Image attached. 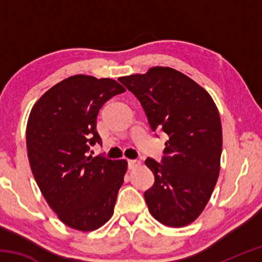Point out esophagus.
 Listing matches in <instances>:
<instances>
[{
    "label": "esophagus",
    "mask_w": 262,
    "mask_h": 262,
    "mask_svg": "<svg viewBox=\"0 0 262 262\" xmlns=\"http://www.w3.org/2000/svg\"><path fill=\"white\" fill-rule=\"evenodd\" d=\"M140 165V161H136V159H128V166L129 168H134Z\"/></svg>",
    "instance_id": "34e87169"
}]
</instances>
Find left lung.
Wrapping results in <instances>:
<instances>
[{"label":"left lung","mask_w":262,"mask_h":262,"mask_svg":"<svg viewBox=\"0 0 262 262\" xmlns=\"http://www.w3.org/2000/svg\"><path fill=\"white\" fill-rule=\"evenodd\" d=\"M143 107L149 125L167 134L162 163L145 159L155 174L144 192L150 214L171 228L201 215L220 174L222 125L210 95L178 70L154 67L119 78Z\"/></svg>","instance_id":"8db88e82"}]
</instances>
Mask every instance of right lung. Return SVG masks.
Segmentation results:
<instances>
[{
	"label": "right lung",
	"instance_id": "obj_1",
	"mask_svg": "<svg viewBox=\"0 0 262 262\" xmlns=\"http://www.w3.org/2000/svg\"><path fill=\"white\" fill-rule=\"evenodd\" d=\"M125 91L114 79L75 75L46 91L31 110L26 147L33 177L60 221L79 231H94L113 215L127 162L89 151L101 144L99 110Z\"/></svg>",
	"mask_w": 262,
	"mask_h": 262
}]
</instances>
